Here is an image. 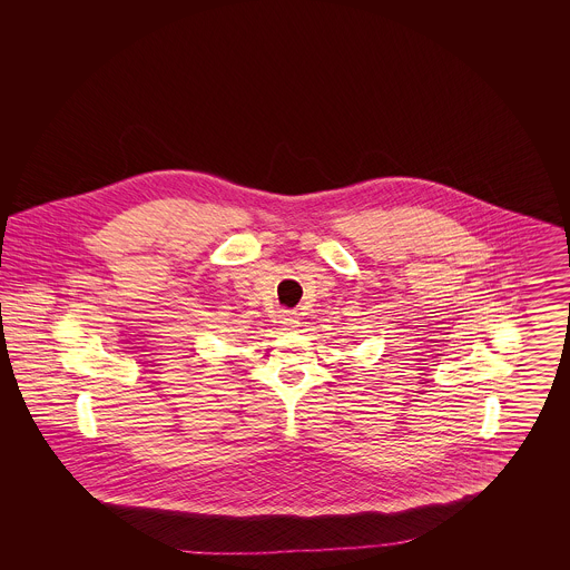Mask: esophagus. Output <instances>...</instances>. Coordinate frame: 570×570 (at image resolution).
<instances>
[{
    "label": "esophagus",
    "mask_w": 570,
    "mask_h": 570,
    "mask_svg": "<svg viewBox=\"0 0 570 570\" xmlns=\"http://www.w3.org/2000/svg\"><path fill=\"white\" fill-rule=\"evenodd\" d=\"M282 323L288 326V328H293V326L298 325L297 316H295L293 312H284V318H282Z\"/></svg>",
    "instance_id": "obj_1"
}]
</instances>
